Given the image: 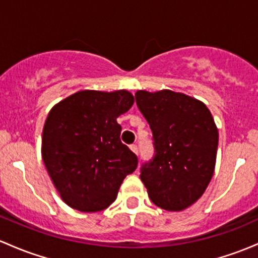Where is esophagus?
I'll return each instance as SVG.
<instances>
[{"label": "esophagus", "mask_w": 258, "mask_h": 258, "mask_svg": "<svg viewBox=\"0 0 258 258\" xmlns=\"http://www.w3.org/2000/svg\"><path fill=\"white\" fill-rule=\"evenodd\" d=\"M130 149H131V151H132V152H134L136 155H137V154H138V147H137V146H136V144H132V146H131V147H130Z\"/></svg>", "instance_id": "esophagus-1"}]
</instances>
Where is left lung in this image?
I'll use <instances>...</instances> for the list:
<instances>
[{
  "label": "left lung",
  "instance_id": "1",
  "mask_svg": "<svg viewBox=\"0 0 258 258\" xmlns=\"http://www.w3.org/2000/svg\"><path fill=\"white\" fill-rule=\"evenodd\" d=\"M135 97L155 147L141 180L155 206L183 211L200 200L213 177L219 137L213 116L201 100L170 89L137 90Z\"/></svg>",
  "mask_w": 258,
  "mask_h": 258
}]
</instances>
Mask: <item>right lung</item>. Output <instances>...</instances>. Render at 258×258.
<instances>
[{"label": "right lung", "mask_w": 258, "mask_h": 258, "mask_svg": "<svg viewBox=\"0 0 258 258\" xmlns=\"http://www.w3.org/2000/svg\"><path fill=\"white\" fill-rule=\"evenodd\" d=\"M128 90H79L51 107L41 137V158L67 206L103 211L137 168V157L120 141L117 117L131 109Z\"/></svg>", "instance_id": "1"}]
</instances>
